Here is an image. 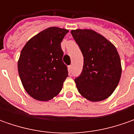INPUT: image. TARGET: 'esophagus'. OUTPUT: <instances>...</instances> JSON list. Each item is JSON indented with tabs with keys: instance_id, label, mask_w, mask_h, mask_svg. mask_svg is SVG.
<instances>
[{
	"instance_id": "1",
	"label": "esophagus",
	"mask_w": 134,
	"mask_h": 134,
	"mask_svg": "<svg viewBox=\"0 0 134 134\" xmlns=\"http://www.w3.org/2000/svg\"><path fill=\"white\" fill-rule=\"evenodd\" d=\"M69 73H71L72 71V65H69Z\"/></svg>"
}]
</instances>
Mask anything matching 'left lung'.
I'll use <instances>...</instances> for the list:
<instances>
[{"instance_id":"obj_1","label":"left lung","mask_w":134,"mask_h":134,"mask_svg":"<svg viewBox=\"0 0 134 134\" xmlns=\"http://www.w3.org/2000/svg\"><path fill=\"white\" fill-rule=\"evenodd\" d=\"M83 56L82 72L75 79L80 95L91 101L105 100L116 90L121 75L116 47L92 30L71 31Z\"/></svg>"}]
</instances>
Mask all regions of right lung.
<instances>
[{
  "instance_id": "obj_1",
  "label": "right lung",
  "mask_w": 134,
  "mask_h": 134,
  "mask_svg": "<svg viewBox=\"0 0 134 134\" xmlns=\"http://www.w3.org/2000/svg\"><path fill=\"white\" fill-rule=\"evenodd\" d=\"M68 32L56 27L45 29L21 50L18 62L19 77L24 90L36 100L47 101L58 95L69 76L61 48V42Z\"/></svg>"
}]
</instances>
